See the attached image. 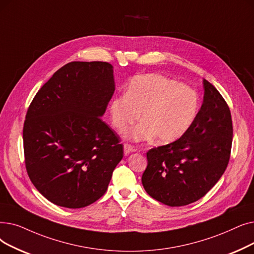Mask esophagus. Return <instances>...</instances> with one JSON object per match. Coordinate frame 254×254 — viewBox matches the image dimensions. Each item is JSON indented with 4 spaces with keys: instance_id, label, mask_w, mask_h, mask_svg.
Here are the masks:
<instances>
[{
    "instance_id": "esophagus-1",
    "label": "esophagus",
    "mask_w": 254,
    "mask_h": 254,
    "mask_svg": "<svg viewBox=\"0 0 254 254\" xmlns=\"http://www.w3.org/2000/svg\"><path fill=\"white\" fill-rule=\"evenodd\" d=\"M135 149L130 143H124V154L129 155L131 152H134Z\"/></svg>"
}]
</instances>
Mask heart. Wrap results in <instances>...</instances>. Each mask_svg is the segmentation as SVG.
I'll return each instance as SVG.
<instances>
[{
  "instance_id": "1",
  "label": "heart",
  "mask_w": 254,
  "mask_h": 254,
  "mask_svg": "<svg viewBox=\"0 0 254 254\" xmlns=\"http://www.w3.org/2000/svg\"><path fill=\"white\" fill-rule=\"evenodd\" d=\"M198 110L195 90L160 74L134 77L126 94L116 96L110 105L112 123L117 130H126L140 113L141 122L126 136L137 141L155 137L159 143L182 137L194 122Z\"/></svg>"
}]
</instances>
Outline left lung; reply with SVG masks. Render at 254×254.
I'll list each match as a JSON object with an SVG mask.
<instances>
[{
	"instance_id": "obj_1",
	"label": "left lung",
	"mask_w": 254,
	"mask_h": 254,
	"mask_svg": "<svg viewBox=\"0 0 254 254\" xmlns=\"http://www.w3.org/2000/svg\"><path fill=\"white\" fill-rule=\"evenodd\" d=\"M203 102L186 133L148 151L141 183L166 206L181 207L204 196L226 170L233 142V121L221 94L207 79Z\"/></svg>"
}]
</instances>
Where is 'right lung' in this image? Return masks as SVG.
<instances>
[{
	"mask_svg": "<svg viewBox=\"0 0 254 254\" xmlns=\"http://www.w3.org/2000/svg\"><path fill=\"white\" fill-rule=\"evenodd\" d=\"M107 62H71L35 95L22 138L26 168L41 194L78 209L99 199L123 158V144L100 117L115 92Z\"/></svg>",
	"mask_w": 254,
	"mask_h": 254,
	"instance_id": "add662e5",
	"label": "right lung"
}]
</instances>
